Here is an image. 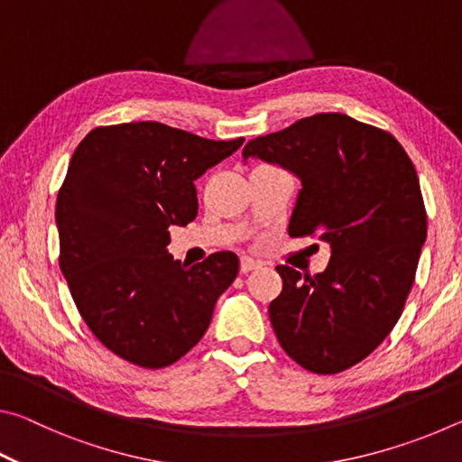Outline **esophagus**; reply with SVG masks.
Returning <instances> with one entry per match:
<instances>
[{"instance_id":"1","label":"esophagus","mask_w":462,"mask_h":462,"mask_svg":"<svg viewBox=\"0 0 462 462\" xmlns=\"http://www.w3.org/2000/svg\"><path fill=\"white\" fill-rule=\"evenodd\" d=\"M256 267H259V263L256 261H253V259H248V256H242L240 259V273H250V271H254Z\"/></svg>"}]
</instances>
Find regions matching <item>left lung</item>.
<instances>
[{
    "mask_svg": "<svg viewBox=\"0 0 462 462\" xmlns=\"http://www.w3.org/2000/svg\"><path fill=\"white\" fill-rule=\"evenodd\" d=\"M242 156L300 179L289 236L330 246L314 277L277 267L283 291L269 306L277 340L311 373L348 369L393 330L413 285L428 222L416 169L389 132L344 114L250 140Z\"/></svg>",
    "mask_w": 462,
    "mask_h": 462,
    "instance_id": "8db88e82",
    "label": "left lung"
}]
</instances>
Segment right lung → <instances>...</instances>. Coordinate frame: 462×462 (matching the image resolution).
<instances>
[{
  "mask_svg": "<svg viewBox=\"0 0 462 462\" xmlns=\"http://www.w3.org/2000/svg\"><path fill=\"white\" fill-rule=\"evenodd\" d=\"M245 138L216 143L159 122L91 130L75 148L57 198L60 271L96 338L146 369L179 361L206 334L238 256L185 264L169 226L198 216L195 179Z\"/></svg>",
  "mask_w": 462,
  "mask_h": 462,
  "instance_id": "obj_1",
  "label": "right lung"
}]
</instances>
